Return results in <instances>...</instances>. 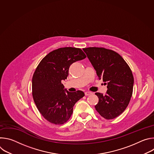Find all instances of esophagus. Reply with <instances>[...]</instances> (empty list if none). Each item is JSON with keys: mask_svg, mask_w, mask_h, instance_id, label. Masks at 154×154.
Listing matches in <instances>:
<instances>
[{"mask_svg": "<svg viewBox=\"0 0 154 154\" xmlns=\"http://www.w3.org/2000/svg\"><path fill=\"white\" fill-rule=\"evenodd\" d=\"M93 93H91V92H90V91H86L85 93V96H90V95H91V94H92Z\"/></svg>", "mask_w": 154, "mask_h": 154, "instance_id": "obj_1", "label": "esophagus"}]
</instances>
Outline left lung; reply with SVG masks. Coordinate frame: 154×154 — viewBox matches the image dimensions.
Segmentation results:
<instances>
[{
    "label": "left lung",
    "mask_w": 154,
    "mask_h": 154,
    "mask_svg": "<svg viewBox=\"0 0 154 154\" xmlns=\"http://www.w3.org/2000/svg\"><path fill=\"white\" fill-rule=\"evenodd\" d=\"M83 50L99 79L107 85L105 95L95 93L99 98L96 109L105 119H114L124 112L130 100L134 83L132 72L123 58L112 50L96 47Z\"/></svg>",
    "instance_id": "left-lung-1"
}]
</instances>
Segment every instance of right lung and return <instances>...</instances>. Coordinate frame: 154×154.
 <instances>
[{"label":"right lung","mask_w":154,"mask_h":154,"mask_svg":"<svg viewBox=\"0 0 154 154\" xmlns=\"http://www.w3.org/2000/svg\"><path fill=\"white\" fill-rule=\"evenodd\" d=\"M86 57L79 48L67 47L54 50L44 58L32 78V95L39 112L51 123L66 122L75 103L85 94L78 90L69 92L61 81L67 79L70 66Z\"/></svg>","instance_id":"add662e5"}]
</instances>
